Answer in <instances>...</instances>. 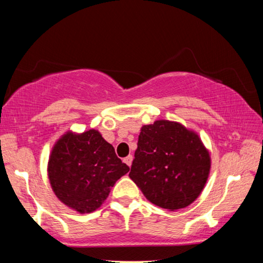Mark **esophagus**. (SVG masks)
<instances>
[{"instance_id":"34e87169","label":"esophagus","mask_w":263,"mask_h":263,"mask_svg":"<svg viewBox=\"0 0 263 263\" xmlns=\"http://www.w3.org/2000/svg\"><path fill=\"white\" fill-rule=\"evenodd\" d=\"M132 160H133V157H132V155H127L126 158H124V162H125V163L127 164V166L130 167L131 164H132Z\"/></svg>"}]
</instances>
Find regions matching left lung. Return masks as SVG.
I'll use <instances>...</instances> for the list:
<instances>
[{"label": "left lung", "instance_id": "obj_1", "mask_svg": "<svg viewBox=\"0 0 263 263\" xmlns=\"http://www.w3.org/2000/svg\"><path fill=\"white\" fill-rule=\"evenodd\" d=\"M210 166V155L195 132L157 121L141 127L128 176L151 203L174 211L198 197Z\"/></svg>", "mask_w": 263, "mask_h": 263}]
</instances>
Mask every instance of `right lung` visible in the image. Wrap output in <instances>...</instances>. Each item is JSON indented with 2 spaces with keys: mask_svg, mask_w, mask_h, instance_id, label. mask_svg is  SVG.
<instances>
[{
  "mask_svg": "<svg viewBox=\"0 0 263 263\" xmlns=\"http://www.w3.org/2000/svg\"><path fill=\"white\" fill-rule=\"evenodd\" d=\"M130 171L99 131L67 132L48 160V179L57 197L81 213L99 209L116 181Z\"/></svg>",
  "mask_w": 263,
  "mask_h": 263,
  "instance_id": "right-lung-1",
  "label": "right lung"
}]
</instances>
